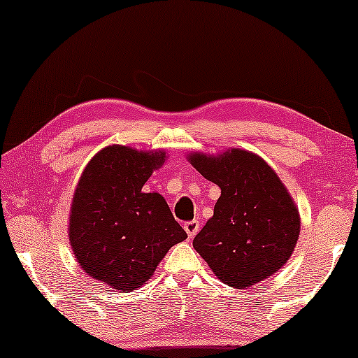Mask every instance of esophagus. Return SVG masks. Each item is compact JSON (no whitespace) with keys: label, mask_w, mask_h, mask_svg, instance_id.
Listing matches in <instances>:
<instances>
[{"label":"esophagus","mask_w":358,"mask_h":358,"mask_svg":"<svg viewBox=\"0 0 358 358\" xmlns=\"http://www.w3.org/2000/svg\"><path fill=\"white\" fill-rule=\"evenodd\" d=\"M184 229H185V233H187V236L192 239L195 234L199 233V229H200V223L197 222V220H190V222H185L184 223Z\"/></svg>","instance_id":"34e87169"}]
</instances>
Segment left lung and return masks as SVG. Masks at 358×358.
I'll use <instances>...</instances> for the list:
<instances>
[{
  "label": "left lung",
  "mask_w": 358,
  "mask_h": 358,
  "mask_svg": "<svg viewBox=\"0 0 358 358\" xmlns=\"http://www.w3.org/2000/svg\"><path fill=\"white\" fill-rule=\"evenodd\" d=\"M187 159L222 189L213 217L192 243L215 275L246 288L282 268L296 246L300 213L275 171L239 148L217 156L190 153Z\"/></svg>",
  "instance_id": "left-lung-1"
}]
</instances>
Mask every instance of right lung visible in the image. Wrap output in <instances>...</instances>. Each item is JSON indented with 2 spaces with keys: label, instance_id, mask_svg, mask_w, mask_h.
<instances>
[{
  "label": "right lung",
  "instance_id": "obj_1",
  "mask_svg": "<svg viewBox=\"0 0 358 358\" xmlns=\"http://www.w3.org/2000/svg\"><path fill=\"white\" fill-rule=\"evenodd\" d=\"M164 159V151L106 146L76 185L68 224L73 254L87 275L114 290L145 285L166 252L187 238L163 195L143 192Z\"/></svg>",
  "mask_w": 358,
  "mask_h": 358
}]
</instances>
